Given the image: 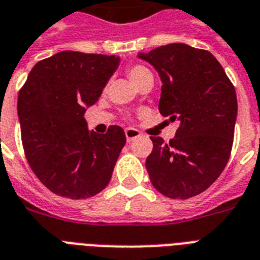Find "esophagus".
Segmentation results:
<instances>
[{"instance_id":"1","label":"esophagus","mask_w":260,"mask_h":260,"mask_svg":"<svg viewBox=\"0 0 260 260\" xmlns=\"http://www.w3.org/2000/svg\"><path fill=\"white\" fill-rule=\"evenodd\" d=\"M140 136V132L135 128H126L125 129V138L128 142H132L135 139H138Z\"/></svg>"}]
</instances>
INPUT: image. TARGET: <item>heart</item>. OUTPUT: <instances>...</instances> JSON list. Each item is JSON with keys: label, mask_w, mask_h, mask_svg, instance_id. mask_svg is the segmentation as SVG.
Wrapping results in <instances>:
<instances>
[{"label": "heart", "mask_w": 260, "mask_h": 260, "mask_svg": "<svg viewBox=\"0 0 260 260\" xmlns=\"http://www.w3.org/2000/svg\"><path fill=\"white\" fill-rule=\"evenodd\" d=\"M126 73H128V77H129L131 81H132L136 86L146 78H151V77H152V73H151L146 66H142V64L131 66Z\"/></svg>", "instance_id": "b5f03b06"}]
</instances>
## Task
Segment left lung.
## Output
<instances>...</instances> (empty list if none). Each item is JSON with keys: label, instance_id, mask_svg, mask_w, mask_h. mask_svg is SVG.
Returning a JSON list of instances; mask_svg holds the SVG:
<instances>
[{"label": "left lung", "instance_id": "1", "mask_svg": "<svg viewBox=\"0 0 260 260\" xmlns=\"http://www.w3.org/2000/svg\"><path fill=\"white\" fill-rule=\"evenodd\" d=\"M139 58L162 79L159 112L178 120L169 143L151 138L154 148L146 167L159 193L186 200L205 191L222 173L234 144L236 91L209 51L173 43Z\"/></svg>", "mask_w": 260, "mask_h": 260}]
</instances>
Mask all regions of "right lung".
<instances>
[{
  "label": "right lung",
  "instance_id": "right-lung-1",
  "mask_svg": "<svg viewBox=\"0 0 260 260\" xmlns=\"http://www.w3.org/2000/svg\"><path fill=\"white\" fill-rule=\"evenodd\" d=\"M118 63L116 55L62 51L36 63L20 89L25 158L43 185L60 197H93L112 178L125 134L118 125L102 135L90 132L83 114Z\"/></svg>",
  "mask_w": 260,
  "mask_h": 260
}]
</instances>
